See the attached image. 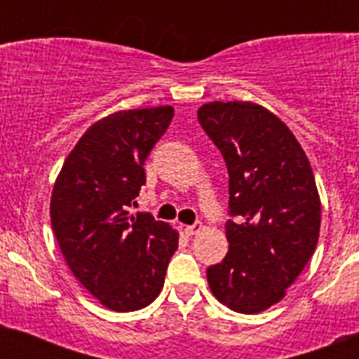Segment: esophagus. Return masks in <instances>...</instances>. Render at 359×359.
Returning a JSON list of instances; mask_svg holds the SVG:
<instances>
[{
  "instance_id": "1",
  "label": "esophagus",
  "mask_w": 359,
  "mask_h": 359,
  "mask_svg": "<svg viewBox=\"0 0 359 359\" xmlns=\"http://www.w3.org/2000/svg\"><path fill=\"white\" fill-rule=\"evenodd\" d=\"M201 230H203L201 223H194V224H189V226H185L187 236H196V233H199Z\"/></svg>"
}]
</instances>
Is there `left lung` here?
<instances>
[{"mask_svg": "<svg viewBox=\"0 0 359 359\" xmlns=\"http://www.w3.org/2000/svg\"><path fill=\"white\" fill-rule=\"evenodd\" d=\"M198 120L228 167L230 243L207 269L208 286L231 311L255 315L286 297L316 250L320 196L302 145L277 115L246 100L203 104Z\"/></svg>", "mask_w": 359, "mask_h": 359, "instance_id": "obj_1", "label": "left lung"}]
</instances>
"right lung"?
<instances>
[{"instance_id": "obj_1", "label": "right lung", "mask_w": 359, "mask_h": 359, "mask_svg": "<svg viewBox=\"0 0 359 359\" xmlns=\"http://www.w3.org/2000/svg\"><path fill=\"white\" fill-rule=\"evenodd\" d=\"M172 106L116 111L95 122L65 160L50 201L66 264L104 307H147L163 287L180 233L151 214H129L144 161L169 128Z\"/></svg>"}]
</instances>
